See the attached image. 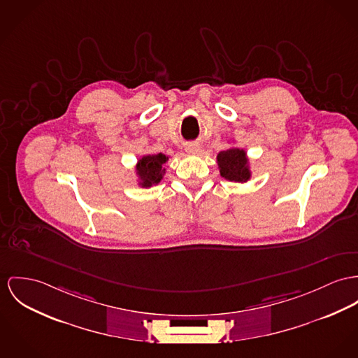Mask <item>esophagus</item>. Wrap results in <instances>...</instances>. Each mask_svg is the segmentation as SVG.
<instances>
[{"label":"esophagus","instance_id":"obj_1","mask_svg":"<svg viewBox=\"0 0 358 358\" xmlns=\"http://www.w3.org/2000/svg\"><path fill=\"white\" fill-rule=\"evenodd\" d=\"M185 151L191 155H196L200 152V145L199 144H187L185 145Z\"/></svg>","mask_w":358,"mask_h":358}]
</instances>
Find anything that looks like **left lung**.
<instances>
[{"label": "left lung", "instance_id": "1", "mask_svg": "<svg viewBox=\"0 0 358 358\" xmlns=\"http://www.w3.org/2000/svg\"><path fill=\"white\" fill-rule=\"evenodd\" d=\"M217 164L220 176L231 182H248L252 177L250 159L248 158L247 151L238 147H230L224 151H220L217 155Z\"/></svg>", "mask_w": 358, "mask_h": 358}]
</instances>
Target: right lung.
I'll use <instances>...</instances> for the list:
<instances>
[{"instance_id":"add662e5","label":"right lung","mask_w":358,"mask_h":358,"mask_svg":"<svg viewBox=\"0 0 358 358\" xmlns=\"http://www.w3.org/2000/svg\"><path fill=\"white\" fill-rule=\"evenodd\" d=\"M170 155L159 154H145L140 157L135 166L136 182L140 188H151L158 185L166 174L165 164Z\"/></svg>"}]
</instances>
